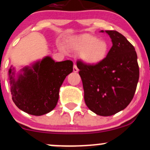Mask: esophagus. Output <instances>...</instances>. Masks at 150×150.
<instances>
[{
  "instance_id": "1",
  "label": "esophagus",
  "mask_w": 150,
  "mask_h": 150,
  "mask_svg": "<svg viewBox=\"0 0 150 150\" xmlns=\"http://www.w3.org/2000/svg\"><path fill=\"white\" fill-rule=\"evenodd\" d=\"M73 71H74V72H75V73H76V72H78V71H79V69H78V68H77L76 65V64L74 65Z\"/></svg>"
}]
</instances>
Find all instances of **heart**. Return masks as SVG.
Masks as SVG:
<instances>
[{"mask_svg": "<svg viewBox=\"0 0 150 150\" xmlns=\"http://www.w3.org/2000/svg\"><path fill=\"white\" fill-rule=\"evenodd\" d=\"M69 47L76 52L85 63L96 65L101 63L109 53V45L106 41L98 39L90 34H83L71 38Z\"/></svg>", "mask_w": 150, "mask_h": 150, "instance_id": "obj_1", "label": "heart"}]
</instances>
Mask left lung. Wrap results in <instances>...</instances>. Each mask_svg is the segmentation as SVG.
<instances>
[{"label":"left lung","instance_id":"left-lung-1","mask_svg":"<svg viewBox=\"0 0 150 150\" xmlns=\"http://www.w3.org/2000/svg\"><path fill=\"white\" fill-rule=\"evenodd\" d=\"M103 32V30H101ZM112 47L98 64L76 61L87 107L100 116H111L125 109L134 96L139 78L135 48L116 30H105Z\"/></svg>","mask_w":150,"mask_h":150}]
</instances>
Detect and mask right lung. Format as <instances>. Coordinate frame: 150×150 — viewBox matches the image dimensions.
<instances>
[{"label": "right lung", "instance_id": "right-lung-1", "mask_svg": "<svg viewBox=\"0 0 150 150\" xmlns=\"http://www.w3.org/2000/svg\"><path fill=\"white\" fill-rule=\"evenodd\" d=\"M23 71L24 74L17 81L11 69L8 71L12 100L23 112L40 116L56 106L60 87L66 77L73 71V62H54L51 57H46Z\"/></svg>", "mask_w": 150, "mask_h": 150}]
</instances>
